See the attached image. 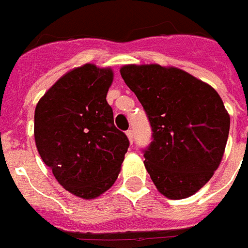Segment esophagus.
I'll use <instances>...</instances> for the list:
<instances>
[{"label": "esophagus", "mask_w": 248, "mask_h": 248, "mask_svg": "<svg viewBox=\"0 0 248 248\" xmlns=\"http://www.w3.org/2000/svg\"><path fill=\"white\" fill-rule=\"evenodd\" d=\"M126 137H128V140H129L130 143H133V138H134V133H133V130L129 129V130H126Z\"/></svg>", "instance_id": "34e87169"}]
</instances>
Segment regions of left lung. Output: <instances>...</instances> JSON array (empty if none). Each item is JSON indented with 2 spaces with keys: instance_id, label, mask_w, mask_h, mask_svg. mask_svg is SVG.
Segmentation results:
<instances>
[{
  "instance_id": "obj_1",
  "label": "left lung",
  "mask_w": 248,
  "mask_h": 248,
  "mask_svg": "<svg viewBox=\"0 0 248 248\" xmlns=\"http://www.w3.org/2000/svg\"><path fill=\"white\" fill-rule=\"evenodd\" d=\"M120 74L151 124L144 166L157 191L170 200L195 195L219 168L227 146L231 118L219 93L174 66L130 64Z\"/></svg>"
}]
</instances>
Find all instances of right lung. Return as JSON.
I'll return each mask as SVG.
<instances>
[{
  "label": "right lung",
  "instance_id": "right-lung-1",
  "mask_svg": "<svg viewBox=\"0 0 248 248\" xmlns=\"http://www.w3.org/2000/svg\"><path fill=\"white\" fill-rule=\"evenodd\" d=\"M112 80L111 68L84 64L62 75L35 106L39 156L62 188L83 200L111 188L129 147L106 101Z\"/></svg>",
  "mask_w": 248,
  "mask_h": 248
}]
</instances>
